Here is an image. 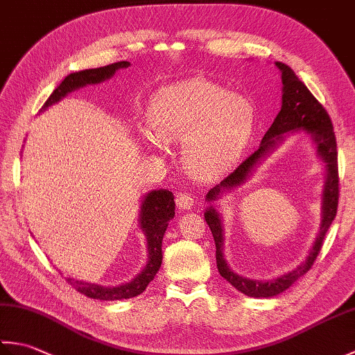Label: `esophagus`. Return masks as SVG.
I'll return each instance as SVG.
<instances>
[{
  "label": "esophagus",
  "mask_w": 355,
  "mask_h": 355,
  "mask_svg": "<svg viewBox=\"0 0 355 355\" xmlns=\"http://www.w3.org/2000/svg\"><path fill=\"white\" fill-rule=\"evenodd\" d=\"M177 207L178 209H183V210H189L192 206H193V197L191 193H186V192H180L177 195Z\"/></svg>",
  "instance_id": "1"
}]
</instances>
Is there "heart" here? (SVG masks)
Segmentation results:
<instances>
[{
	"label": "heart",
	"instance_id": "1",
	"mask_svg": "<svg viewBox=\"0 0 355 355\" xmlns=\"http://www.w3.org/2000/svg\"><path fill=\"white\" fill-rule=\"evenodd\" d=\"M149 128L143 137L183 140L184 168L200 180L227 172L245 150L254 130V111L244 97L202 78L163 87L149 107Z\"/></svg>",
	"mask_w": 355,
	"mask_h": 355
}]
</instances>
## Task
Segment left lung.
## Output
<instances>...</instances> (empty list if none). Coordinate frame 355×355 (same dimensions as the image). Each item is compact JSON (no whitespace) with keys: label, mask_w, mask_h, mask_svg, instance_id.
Here are the masks:
<instances>
[{"label":"left lung","mask_w":355,"mask_h":355,"mask_svg":"<svg viewBox=\"0 0 355 355\" xmlns=\"http://www.w3.org/2000/svg\"><path fill=\"white\" fill-rule=\"evenodd\" d=\"M276 67L281 70L282 78V108L276 116L273 125L268 128V131L263 135L261 146L258 150L247 157L238 168L233 171L230 175L225 177L220 184H216L214 189L207 192V201H215L220 198L224 191H232L233 187L244 183L250 175L254 166L261 162L263 155H267L271 149H275L277 143L284 140V132L288 131H305L311 134V137L318 146L319 157L327 164V182L323 187V201H322V224L319 235L315 238V243L308 254L306 261L294 268L290 273L281 277L273 279V281H252L239 276L229 268L227 262L224 259L223 247V224L221 216L218 215L216 210L210 206L206 214V223L209 224L210 230L215 239L216 247V267L220 275L230 282L238 291L250 297H273L276 294L285 291L297 281L300 276H304L308 270L311 268L320 248L323 245L327 232L331 223L336 218L337 206H338V164H337V143L333 122H331L329 114L323 105L315 99L310 89L300 80L288 65L282 62H276Z\"/></svg>","instance_id":"left-lung-1"}]
</instances>
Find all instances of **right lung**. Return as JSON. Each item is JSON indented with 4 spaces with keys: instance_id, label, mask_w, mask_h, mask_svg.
<instances>
[{
    "instance_id": "add662e5",
    "label": "right lung",
    "mask_w": 355,
    "mask_h": 355,
    "mask_svg": "<svg viewBox=\"0 0 355 355\" xmlns=\"http://www.w3.org/2000/svg\"><path fill=\"white\" fill-rule=\"evenodd\" d=\"M130 67L128 61H120L99 69L84 70L78 73H71L67 76L61 85H59L51 96L44 103L41 110H47L50 105L56 103L65 97L73 89L85 87L88 84H99V82L110 79L119 69H126ZM175 215V201H173L172 192L160 189L149 192L145 200L141 202L140 212V229L145 232L146 243H148V263L141 270V273L135 276L131 282L119 285V286H102L82 281H74V279H67L70 285H73L79 293L85 294L88 297L101 299V300H119V299H130L135 297L146 290L148 284L153 281L157 275L158 268L162 266V241L163 235L168 227L169 220Z\"/></svg>"
}]
</instances>
